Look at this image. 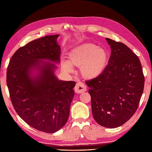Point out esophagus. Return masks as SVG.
<instances>
[{
  "label": "esophagus",
  "mask_w": 152,
  "mask_h": 152,
  "mask_svg": "<svg viewBox=\"0 0 152 152\" xmlns=\"http://www.w3.org/2000/svg\"><path fill=\"white\" fill-rule=\"evenodd\" d=\"M87 87L86 86L82 83L81 82H78L76 84V86L75 87V91L77 93H82L86 91Z\"/></svg>",
  "instance_id": "obj_1"
}]
</instances>
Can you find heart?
Instances as JSON below:
<instances>
[{"label": "heart", "mask_w": 152, "mask_h": 152, "mask_svg": "<svg viewBox=\"0 0 152 152\" xmlns=\"http://www.w3.org/2000/svg\"><path fill=\"white\" fill-rule=\"evenodd\" d=\"M70 61L63 59L61 66L68 73H73V65L80 67L81 74L86 78L93 79L103 72L107 63L106 50L96 45L86 44L75 49L69 56Z\"/></svg>", "instance_id": "heart-1"}]
</instances>
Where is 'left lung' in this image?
<instances>
[{"label": "left lung", "instance_id": "left-lung-1", "mask_svg": "<svg viewBox=\"0 0 152 152\" xmlns=\"http://www.w3.org/2000/svg\"><path fill=\"white\" fill-rule=\"evenodd\" d=\"M106 40L111 49L108 64L99 76L86 83L96 122L104 127L116 128L136 112L145 78L138 57L126 45Z\"/></svg>", "mask_w": 152, "mask_h": 152}]
</instances>
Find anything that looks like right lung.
Returning <instances> with one entry per match:
<instances>
[{"label": "right lung", "mask_w": 152, "mask_h": 152, "mask_svg": "<svg viewBox=\"0 0 152 152\" xmlns=\"http://www.w3.org/2000/svg\"><path fill=\"white\" fill-rule=\"evenodd\" d=\"M59 35L34 40L13 54L7 71V85L15 111L37 130L54 133L66 123L75 82L55 75L60 62Z\"/></svg>", "instance_id": "obj_1"}]
</instances>
